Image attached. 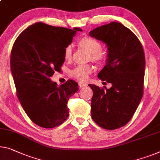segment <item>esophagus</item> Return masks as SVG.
Masks as SVG:
<instances>
[{"mask_svg":"<svg viewBox=\"0 0 160 160\" xmlns=\"http://www.w3.org/2000/svg\"><path fill=\"white\" fill-rule=\"evenodd\" d=\"M78 86H79L80 88H83V87H87V83H85V82H80L78 83Z\"/></svg>","mask_w":160,"mask_h":160,"instance_id":"obj_1","label":"esophagus"}]
</instances>
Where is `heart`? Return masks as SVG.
Returning a JSON list of instances; mask_svg holds the SVG:
<instances>
[{"label":"heart","instance_id":"b5f03b06","mask_svg":"<svg viewBox=\"0 0 160 160\" xmlns=\"http://www.w3.org/2000/svg\"><path fill=\"white\" fill-rule=\"evenodd\" d=\"M81 46L87 48L92 53V58L94 61H100L104 58L102 53L103 46L99 40L90 36H85L79 41ZM73 44L69 43L64 48L63 56L66 60H70L73 55ZM94 71V68L91 65H78L70 72L72 77L80 81H87L91 73Z\"/></svg>","mask_w":160,"mask_h":160}]
</instances>
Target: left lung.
<instances>
[{"instance_id": "obj_1", "label": "left lung", "mask_w": 160, "mask_h": 160, "mask_svg": "<svg viewBox=\"0 0 160 160\" xmlns=\"http://www.w3.org/2000/svg\"><path fill=\"white\" fill-rule=\"evenodd\" d=\"M89 35L107 44V62L98 77L112 84L109 89L88 84L92 118L102 128L116 129L130 121L143 96L144 49L133 32L117 22L96 28Z\"/></svg>"}]
</instances>
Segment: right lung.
<instances>
[{"label": "right lung", "instance_id": "right-lung-1", "mask_svg": "<svg viewBox=\"0 0 160 160\" xmlns=\"http://www.w3.org/2000/svg\"><path fill=\"white\" fill-rule=\"evenodd\" d=\"M82 31L36 23L21 32L13 43L11 68L17 97L39 127H58L69 115L67 103L78 90V83L69 79L58 87L50 77L61 70L65 47Z\"/></svg>", "mask_w": 160, "mask_h": 160}]
</instances>
